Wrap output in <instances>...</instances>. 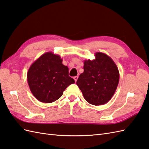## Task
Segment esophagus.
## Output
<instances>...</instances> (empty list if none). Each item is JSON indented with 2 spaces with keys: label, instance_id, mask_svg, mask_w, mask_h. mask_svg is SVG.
<instances>
[{
  "label": "esophagus",
  "instance_id": "1",
  "mask_svg": "<svg viewBox=\"0 0 149 149\" xmlns=\"http://www.w3.org/2000/svg\"><path fill=\"white\" fill-rule=\"evenodd\" d=\"M74 80H75V82H77V79H78V76H75V77H74Z\"/></svg>",
  "mask_w": 149,
  "mask_h": 149
}]
</instances>
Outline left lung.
<instances>
[{
  "label": "left lung",
  "mask_w": 149,
  "mask_h": 149,
  "mask_svg": "<svg viewBox=\"0 0 149 149\" xmlns=\"http://www.w3.org/2000/svg\"><path fill=\"white\" fill-rule=\"evenodd\" d=\"M95 57L93 60H84V72L76 84L89 103L99 106L107 103L113 97L119 82L120 73L108 55L97 52Z\"/></svg>",
  "instance_id": "1"
}]
</instances>
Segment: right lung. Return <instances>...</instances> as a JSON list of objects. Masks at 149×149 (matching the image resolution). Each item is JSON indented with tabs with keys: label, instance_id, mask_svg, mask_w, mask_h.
<instances>
[{
	"label": "right lung",
	"instance_id": "right-lung-1",
	"mask_svg": "<svg viewBox=\"0 0 149 149\" xmlns=\"http://www.w3.org/2000/svg\"><path fill=\"white\" fill-rule=\"evenodd\" d=\"M27 80L29 89L38 101L46 103L56 101L74 79L68 75V68L62 63L60 56L47 52L29 67Z\"/></svg>",
	"mask_w": 149,
	"mask_h": 149
}]
</instances>
